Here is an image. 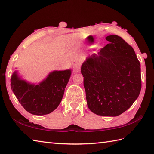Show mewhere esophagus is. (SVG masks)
I'll use <instances>...</instances> for the list:
<instances>
[{
    "mask_svg": "<svg viewBox=\"0 0 154 154\" xmlns=\"http://www.w3.org/2000/svg\"><path fill=\"white\" fill-rule=\"evenodd\" d=\"M81 64L79 63H75L73 66V72L74 73H78L80 71Z\"/></svg>",
    "mask_w": 154,
    "mask_h": 154,
    "instance_id": "obj_1",
    "label": "esophagus"
}]
</instances>
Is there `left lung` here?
<instances>
[{"instance_id": "obj_1", "label": "left lung", "mask_w": 154, "mask_h": 154, "mask_svg": "<svg viewBox=\"0 0 154 154\" xmlns=\"http://www.w3.org/2000/svg\"><path fill=\"white\" fill-rule=\"evenodd\" d=\"M109 44L87 58L81 66L87 106L100 116H116L138 97L142 87L140 63L135 51L116 35Z\"/></svg>"}]
</instances>
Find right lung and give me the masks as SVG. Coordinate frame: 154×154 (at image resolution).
Segmentation results:
<instances>
[{
  "mask_svg": "<svg viewBox=\"0 0 154 154\" xmlns=\"http://www.w3.org/2000/svg\"><path fill=\"white\" fill-rule=\"evenodd\" d=\"M71 73L70 69L54 71L35 85L22 80L15 71L12 75L11 87L26 110L35 115H44L53 112L61 103Z\"/></svg>",
  "mask_w": 154,
  "mask_h": 154,
  "instance_id": "right-lung-1",
  "label": "right lung"
}]
</instances>
